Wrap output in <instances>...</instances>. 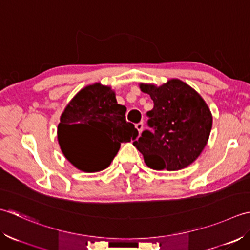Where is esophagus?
Returning <instances> with one entry per match:
<instances>
[{
  "label": "esophagus",
  "instance_id": "1",
  "mask_svg": "<svg viewBox=\"0 0 250 250\" xmlns=\"http://www.w3.org/2000/svg\"><path fill=\"white\" fill-rule=\"evenodd\" d=\"M136 128H137V130H138L139 135H140L141 132H142V130H144V123H142V122H140V123L136 124Z\"/></svg>",
  "mask_w": 250,
  "mask_h": 250
}]
</instances>
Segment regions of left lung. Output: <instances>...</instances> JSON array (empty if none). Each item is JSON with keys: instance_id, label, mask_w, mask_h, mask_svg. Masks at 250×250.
Wrapping results in <instances>:
<instances>
[{"instance_id": "8db88e82", "label": "left lung", "mask_w": 250, "mask_h": 250, "mask_svg": "<svg viewBox=\"0 0 250 250\" xmlns=\"http://www.w3.org/2000/svg\"><path fill=\"white\" fill-rule=\"evenodd\" d=\"M153 100L147 125L134 146L152 169L179 170L194 162L205 147L212 126V115L201 95L178 79L161 86L140 84Z\"/></svg>"}]
</instances>
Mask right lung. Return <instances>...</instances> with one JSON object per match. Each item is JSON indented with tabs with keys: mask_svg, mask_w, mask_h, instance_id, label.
Masks as SVG:
<instances>
[{
	"mask_svg": "<svg viewBox=\"0 0 250 250\" xmlns=\"http://www.w3.org/2000/svg\"><path fill=\"white\" fill-rule=\"evenodd\" d=\"M125 113L126 106L118 104L110 86L96 83L81 89L65 106L58 125V142L65 159L86 172L105 169L118 154L121 142L138 136ZM89 126L100 128L107 140L91 147L83 145L80 138Z\"/></svg>",
	"mask_w": 250,
	"mask_h": 250,
	"instance_id": "1",
	"label": "right lung"
}]
</instances>
